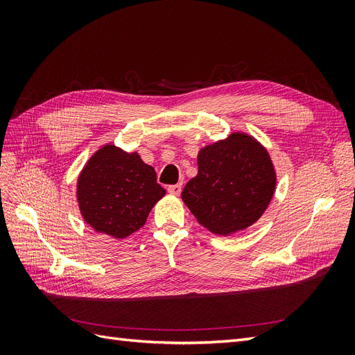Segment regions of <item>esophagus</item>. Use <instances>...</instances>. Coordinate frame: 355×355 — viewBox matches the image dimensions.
Here are the masks:
<instances>
[{
  "label": "esophagus",
  "instance_id": "1",
  "mask_svg": "<svg viewBox=\"0 0 355 355\" xmlns=\"http://www.w3.org/2000/svg\"><path fill=\"white\" fill-rule=\"evenodd\" d=\"M167 191L170 192V194H173V196H179L180 192H182V184H176V185H170L168 188H167Z\"/></svg>",
  "mask_w": 355,
  "mask_h": 355
}]
</instances>
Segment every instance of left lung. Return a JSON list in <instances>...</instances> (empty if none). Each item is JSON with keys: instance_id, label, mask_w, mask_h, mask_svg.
<instances>
[{"instance_id": "left-lung-1", "label": "left lung", "mask_w": 355, "mask_h": 355, "mask_svg": "<svg viewBox=\"0 0 355 355\" xmlns=\"http://www.w3.org/2000/svg\"><path fill=\"white\" fill-rule=\"evenodd\" d=\"M275 171L270 154L252 136L232 133L198 153V173L182 191V200L213 234L249 228L270 204Z\"/></svg>"}]
</instances>
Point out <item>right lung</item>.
Instances as JSON below:
<instances>
[{
	"mask_svg": "<svg viewBox=\"0 0 355 355\" xmlns=\"http://www.w3.org/2000/svg\"><path fill=\"white\" fill-rule=\"evenodd\" d=\"M166 189L157 184L154 167L136 153L105 145L83 168L77 200L84 220L96 232L125 239L142 228Z\"/></svg>",
	"mask_w": 355,
	"mask_h": 355,
	"instance_id": "right-lung-1",
	"label": "right lung"
}]
</instances>
